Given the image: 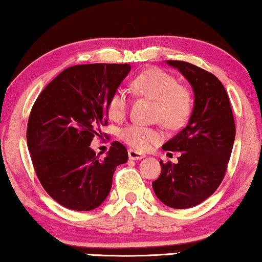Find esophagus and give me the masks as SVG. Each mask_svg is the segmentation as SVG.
Segmentation results:
<instances>
[{"label": "esophagus", "mask_w": 262, "mask_h": 262, "mask_svg": "<svg viewBox=\"0 0 262 262\" xmlns=\"http://www.w3.org/2000/svg\"><path fill=\"white\" fill-rule=\"evenodd\" d=\"M128 157H129V160L138 161V160H142V158H145V155L141 154V152H138L135 150H132V148H129V150H128Z\"/></svg>", "instance_id": "34e87169"}]
</instances>
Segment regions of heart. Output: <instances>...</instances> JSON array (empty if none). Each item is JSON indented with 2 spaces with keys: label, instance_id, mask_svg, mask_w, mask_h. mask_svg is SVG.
Here are the masks:
<instances>
[{
  "label": "heart",
  "instance_id": "1",
  "mask_svg": "<svg viewBox=\"0 0 262 262\" xmlns=\"http://www.w3.org/2000/svg\"><path fill=\"white\" fill-rule=\"evenodd\" d=\"M132 91L139 97L155 101L154 117L168 128H178L187 120L191 112L190 93L178 84L177 78L161 69L144 71L132 82ZM128 108V98L121 89L116 91L108 100L110 118L120 121ZM121 139L135 150L146 151L160 141L161 134L154 128L130 124L121 130Z\"/></svg>",
  "mask_w": 262,
  "mask_h": 262
}]
</instances>
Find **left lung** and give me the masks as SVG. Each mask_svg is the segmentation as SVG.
<instances>
[{
    "label": "left lung",
    "instance_id": "obj_1",
    "mask_svg": "<svg viewBox=\"0 0 262 262\" xmlns=\"http://www.w3.org/2000/svg\"><path fill=\"white\" fill-rule=\"evenodd\" d=\"M177 69L194 95L187 124L162 146L180 152L178 163L160 162V178L152 187L162 203L174 209L194 207L216 191L226 173L236 128L230 99L213 74L186 61L167 60Z\"/></svg>",
    "mask_w": 262,
    "mask_h": 262
}]
</instances>
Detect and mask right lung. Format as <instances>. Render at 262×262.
<instances>
[{"mask_svg": "<svg viewBox=\"0 0 262 262\" xmlns=\"http://www.w3.org/2000/svg\"><path fill=\"white\" fill-rule=\"evenodd\" d=\"M129 71V64L71 66L32 106L26 133L32 164L43 188L62 207L98 208L110 193L117 165L128 161L121 142H112L102 160L91 142L107 123L108 100Z\"/></svg>", "mask_w": 262, "mask_h": 262, "instance_id": "obj_1", "label": "right lung"}]
</instances>
